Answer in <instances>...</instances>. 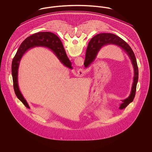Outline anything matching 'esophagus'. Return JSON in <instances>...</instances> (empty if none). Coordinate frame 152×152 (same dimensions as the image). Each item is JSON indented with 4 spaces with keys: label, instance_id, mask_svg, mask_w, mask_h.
<instances>
[{
    "label": "esophagus",
    "instance_id": "obj_1",
    "mask_svg": "<svg viewBox=\"0 0 152 152\" xmlns=\"http://www.w3.org/2000/svg\"><path fill=\"white\" fill-rule=\"evenodd\" d=\"M81 72H83V70H82V69H81Z\"/></svg>",
    "mask_w": 152,
    "mask_h": 152
}]
</instances>
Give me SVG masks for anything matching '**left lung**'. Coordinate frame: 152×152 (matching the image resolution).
I'll return each instance as SVG.
<instances>
[{"instance_id":"8db88e82","label":"left lung","mask_w":152,"mask_h":152,"mask_svg":"<svg viewBox=\"0 0 152 152\" xmlns=\"http://www.w3.org/2000/svg\"><path fill=\"white\" fill-rule=\"evenodd\" d=\"M110 44L118 46L127 54L130 58L134 71L133 80L130 94L126 99L121 100L122 103L120 105L119 107V109L122 110L125 108L133 100L136 94L138 78V69L136 58L130 46L121 38L116 35L108 33L97 34L91 40L90 42L88 44L84 65L86 68L90 66V65L94 62L101 48L105 45Z\"/></svg>"}]
</instances>
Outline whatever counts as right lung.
<instances>
[{"instance_id": "1", "label": "right lung", "mask_w": 152, "mask_h": 152, "mask_svg": "<svg viewBox=\"0 0 152 152\" xmlns=\"http://www.w3.org/2000/svg\"><path fill=\"white\" fill-rule=\"evenodd\" d=\"M36 47L50 49L57 57L61 64L66 67L72 69V63L68 58L63 45L60 39L50 32H40L27 37L21 44L12 62V75L15 93L23 104L30 109L29 105L23 96L18 84V69L23 56L27 51Z\"/></svg>"}]
</instances>
